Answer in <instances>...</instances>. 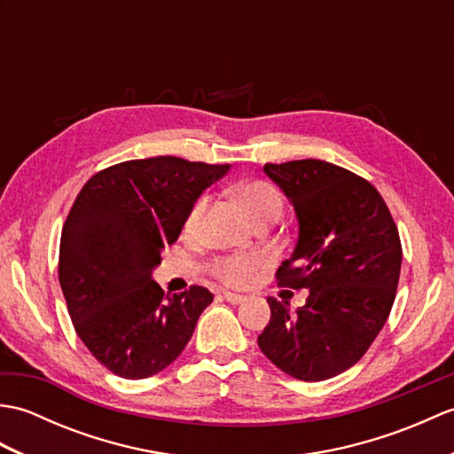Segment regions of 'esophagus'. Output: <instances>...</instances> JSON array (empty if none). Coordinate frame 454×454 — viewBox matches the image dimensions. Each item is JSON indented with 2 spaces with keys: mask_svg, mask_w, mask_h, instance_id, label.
<instances>
[{
  "mask_svg": "<svg viewBox=\"0 0 454 454\" xmlns=\"http://www.w3.org/2000/svg\"><path fill=\"white\" fill-rule=\"evenodd\" d=\"M224 301L230 304H242L246 301V296L236 294V293H224Z\"/></svg>",
  "mask_w": 454,
  "mask_h": 454,
  "instance_id": "34e87169",
  "label": "esophagus"
}]
</instances>
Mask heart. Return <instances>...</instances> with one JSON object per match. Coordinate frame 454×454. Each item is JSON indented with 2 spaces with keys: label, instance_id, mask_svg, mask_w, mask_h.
<instances>
[{
  "label": "heart",
  "instance_id": "b5f03b06",
  "mask_svg": "<svg viewBox=\"0 0 454 454\" xmlns=\"http://www.w3.org/2000/svg\"><path fill=\"white\" fill-rule=\"evenodd\" d=\"M238 199L242 202V207L247 210V215L254 220L262 218L267 212H271L275 208L281 210L283 208V199L278 195L277 189L267 185V183L255 181V183H247L242 189L238 191ZM208 207V199H200L192 210L189 212L185 228L189 232L197 230L202 216H205ZM263 267V259L254 254H238V255H224L216 259L212 263V273H215L216 278H220L222 283L232 285V286H244L249 285L257 277L259 269Z\"/></svg>",
  "mask_w": 454,
  "mask_h": 454
}]
</instances>
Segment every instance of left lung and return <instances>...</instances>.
<instances>
[{
	"instance_id": "obj_1",
	"label": "left lung",
	"mask_w": 454,
	"mask_h": 454,
	"mask_svg": "<svg viewBox=\"0 0 454 454\" xmlns=\"http://www.w3.org/2000/svg\"><path fill=\"white\" fill-rule=\"evenodd\" d=\"M263 171L298 218L277 283L308 288V298L296 312L267 298L271 320L259 349L298 380H327L351 369L388 320L402 267L398 228L369 181L330 161L265 163Z\"/></svg>"
}]
</instances>
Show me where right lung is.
Returning <instances> with one entry per match:
<instances>
[{"instance_id":"1","label":"right lung","mask_w":454,"mask_h":454,"mask_svg":"<svg viewBox=\"0 0 454 454\" xmlns=\"http://www.w3.org/2000/svg\"><path fill=\"white\" fill-rule=\"evenodd\" d=\"M230 166L173 156L130 160L85 183L67 215L58 278L75 333L122 379H148L185 349L212 293L166 296L152 281L202 191Z\"/></svg>"}]
</instances>
